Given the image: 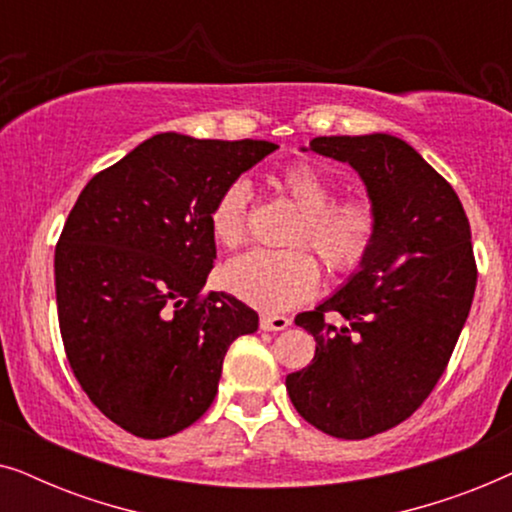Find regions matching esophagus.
Listing matches in <instances>:
<instances>
[{"mask_svg": "<svg viewBox=\"0 0 512 512\" xmlns=\"http://www.w3.org/2000/svg\"><path fill=\"white\" fill-rule=\"evenodd\" d=\"M289 326H291L289 317H282V314H261L263 331H284V328Z\"/></svg>", "mask_w": 512, "mask_h": 512, "instance_id": "34e87169", "label": "esophagus"}]
</instances>
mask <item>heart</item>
Returning a JSON list of instances; mask_svg holds the SVG:
<instances>
[{
  "mask_svg": "<svg viewBox=\"0 0 512 512\" xmlns=\"http://www.w3.org/2000/svg\"><path fill=\"white\" fill-rule=\"evenodd\" d=\"M275 186L298 209L286 244L293 249H254L223 270V284L244 303L263 312L291 310L317 291L321 258L328 275L347 277L361 270L377 247L380 209L368 198L335 200V184L310 163H293L275 177ZM209 230L221 247L237 249L249 235V186L235 179L221 188L209 209Z\"/></svg>",
  "mask_w": 512,
  "mask_h": 512,
  "instance_id": "1",
  "label": "heart"
}]
</instances>
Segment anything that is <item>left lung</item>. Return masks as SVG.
<instances>
[{
    "label": "left lung",
    "mask_w": 512,
    "mask_h": 512,
    "mask_svg": "<svg viewBox=\"0 0 512 512\" xmlns=\"http://www.w3.org/2000/svg\"><path fill=\"white\" fill-rule=\"evenodd\" d=\"M359 172L382 216L366 265L296 324L317 340L286 375L293 408L328 436L363 440L405 422L443 377L471 312V223L454 188L403 139L314 137Z\"/></svg>",
    "instance_id": "obj_1"
}]
</instances>
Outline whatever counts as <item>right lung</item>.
Here are the masks:
<instances>
[{
  "instance_id": "add662e5",
  "label": "right lung",
  "mask_w": 512,
  "mask_h": 512,
  "mask_svg": "<svg viewBox=\"0 0 512 512\" xmlns=\"http://www.w3.org/2000/svg\"><path fill=\"white\" fill-rule=\"evenodd\" d=\"M272 142L163 132L97 172L55 247V298L69 366L93 405L139 438L205 415L230 342L258 314L202 286L214 268L209 209Z\"/></svg>"
}]
</instances>
